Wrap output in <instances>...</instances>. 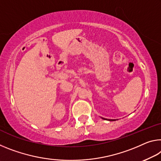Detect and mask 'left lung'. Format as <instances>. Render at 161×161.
I'll use <instances>...</instances> for the list:
<instances>
[{
	"instance_id": "obj_1",
	"label": "left lung",
	"mask_w": 161,
	"mask_h": 161,
	"mask_svg": "<svg viewBox=\"0 0 161 161\" xmlns=\"http://www.w3.org/2000/svg\"><path fill=\"white\" fill-rule=\"evenodd\" d=\"M102 118H103V119H107V120H109V121H115V120H116V119H108L103 118V117H102Z\"/></svg>"
}]
</instances>
